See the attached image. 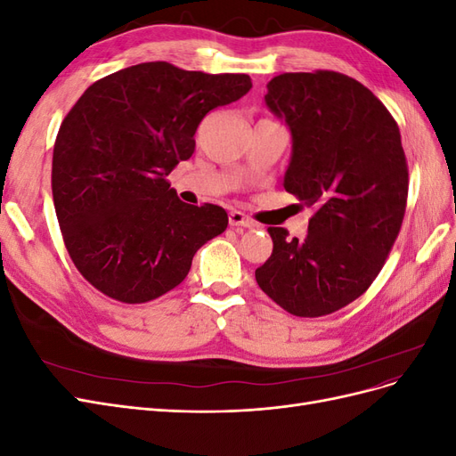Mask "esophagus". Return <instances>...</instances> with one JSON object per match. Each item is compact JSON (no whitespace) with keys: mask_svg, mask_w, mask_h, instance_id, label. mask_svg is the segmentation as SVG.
Instances as JSON below:
<instances>
[{"mask_svg":"<svg viewBox=\"0 0 456 456\" xmlns=\"http://www.w3.org/2000/svg\"><path fill=\"white\" fill-rule=\"evenodd\" d=\"M228 220H230V226H233V228H255L256 226L255 220L251 216L243 215L241 211H232Z\"/></svg>","mask_w":456,"mask_h":456,"instance_id":"1","label":"esophagus"}]
</instances>
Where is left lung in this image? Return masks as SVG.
Here are the masks:
<instances>
[{"instance_id": "left-lung-1", "label": "left lung", "mask_w": 456, "mask_h": 456, "mask_svg": "<svg viewBox=\"0 0 456 456\" xmlns=\"http://www.w3.org/2000/svg\"><path fill=\"white\" fill-rule=\"evenodd\" d=\"M266 104L293 134L283 186L310 207L305 240L268 228L270 258L258 287L298 317L348 306L377 280L402 230L407 158L392 114L340 72H287L268 84Z\"/></svg>"}]
</instances>
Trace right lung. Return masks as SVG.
I'll return each instance as SVG.
<instances>
[{"label":"right lung","instance_id":"1","mask_svg":"<svg viewBox=\"0 0 456 456\" xmlns=\"http://www.w3.org/2000/svg\"><path fill=\"white\" fill-rule=\"evenodd\" d=\"M251 87L247 74L142 62L79 96L54 141L51 188L66 251L96 291L123 305L159 298L226 230L223 207L183 203L167 175L194 154L201 119Z\"/></svg>","mask_w":456,"mask_h":456}]
</instances>
